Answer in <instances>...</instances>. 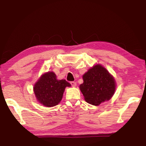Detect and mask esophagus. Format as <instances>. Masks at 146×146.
<instances>
[{
  "label": "esophagus",
  "mask_w": 146,
  "mask_h": 146,
  "mask_svg": "<svg viewBox=\"0 0 146 146\" xmlns=\"http://www.w3.org/2000/svg\"><path fill=\"white\" fill-rule=\"evenodd\" d=\"M71 85L73 86V87H75V86H76V83L75 82H73V81H72V82H71Z\"/></svg>",
  "instance_id": "esophagus-1"
}]
</instances>
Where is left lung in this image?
<instances>
[{"label":"left lung","mask_w":146,"mask_h":146,"mask_svg":"<svg viewBox=\"0 0 146 146\" xmlns=\"http://www.w3.org/2000/svg\"><path fill=\"white\" fill-rule=\"evenodd\" d=\"M84 82L80 86L85 100L94 106L109 100L115 91V81L101 65H96L83 75Z\"/></svg>","instance_id":"left-lung-1"}]
</instances>
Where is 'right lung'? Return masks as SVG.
I'll return each instance as SVG.
<instances>
[{
    "label": "right lung",
    "mask_w": 146,
    "mask_h": 146,
    "mask_svg": "<svg viewBox=\"0 0 146 146\" xmlns=\"http://www.w3.org/2000/svg\"><path fill=\"white\" fill-rule=\"evenodd\" d=\"M67 86L70 87L71 84L66 80H57L53 72H48L36 82L33 91L39 102L46 107H53L60 102Z\"/></svg>",
    "instance_id": "obj_1"
}]
</instances>
